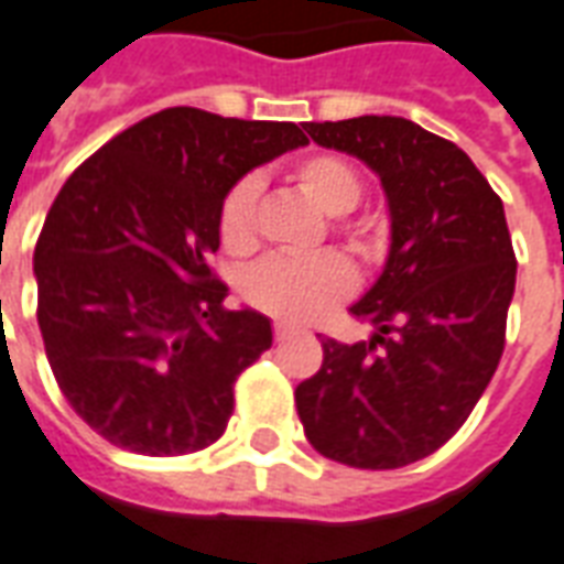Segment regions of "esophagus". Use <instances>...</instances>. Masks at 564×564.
Here are the masks:
<instances>
[{
    "instance_id": "esophagus-1",
    "label": "esophagus",
    "mask_w": 564,
    "mask_h": 564,
    "mask_svg": "<svg viewBox=\"0 0 564 564\" xmlns=\"http://www.w3.org/2000/svg\"><path fill=\"white\" fill-rule=\"evenodd\" d=\"M290 335H295V328L293 325H286V323H274V340L281 344V340H286Z\"/></svg>"
}]
</instances>
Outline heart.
<instances>
[{
	"label": "heart",
	"mask_w": 564,
	"mask_h": 564,
	"mask_svg": "<svg viewBox=\"0 0 564 564\" xmlns=\"http://www.w3.org/2000/svg\"><path fill=\"white\" fill-rule=\"evenodd\" d=\"M290 182L319 212L332 215V229L361 260H377L386 250V227L377 218H349V208L361 199V176L356 166L337 154H307L290 166ZM257 194L253 178H241L220 199L218 236L232 257H248L260 245L257 236ZM356 286L352 265L335 253L311 257H271L253 265L241 281V293L257 311L283 323H311L332 304L344 302Z\"/></svg>",
	"instance_id": "1"
}]
</instances>
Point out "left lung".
Returning a JSON list of instances; mask_svg holds the SVG:
<instances>
[{"label": "left lung", "mask_w": 564, "mask_h": 564, "mask_svg": "<svg viewBox=\"0 0 564 564\" xmlns=\"http://www.w3.org/2000/svg\"><path fill=\"white\" fill-rule=\"evenodd\" d=\"M311 140L382 182L391 245L349 311L377 332L323 337V367L295 388L304 436L328 460L398 469L469 419L505 349L517 260L502 199L469 154L400 116L304 122Z\"/></svg>", "instance_id": "8db88e82"}]
</instances>
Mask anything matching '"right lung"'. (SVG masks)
<instances>
[{
  "instance_id": "right-lung-1",
  "label": "right lung",
  "mask_w": 564,
  "mask_h": 564,
  "mask_svg": "<svg viewBox=\"0 0 564 564\" xmlns=\"http://www.w3.org/2000/svg\"><path fill=\"white\" fill-rule=\"evenodd\" d=\"M307 137L170 107L116 133L53 199L35 245L37 325L62 394L91 431L145 457L224 436L232 386L271 346L269 316L227 311L208 269L220 199Z\"/></svg>"
}]
</instances>
